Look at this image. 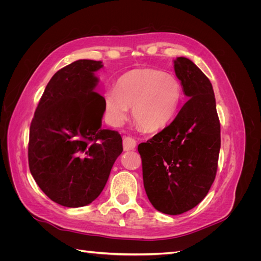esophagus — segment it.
I'll return each instance as SVG.
<instances>
[{
    "instance_id": "esophagus-1",
    "label": "esophagus",
    "mask_w": 261,
    "mask_h": 261,
    "mask_svg": "<svg viewBox=\"0 0 261 261\" xmlns=\"http://www.w3.org/2000/svg\"><path fill=\"white\" fill-rule=\"evenodd\" d=\"M136 147V140L128 137V136H124L123 137V148L124 151H129V150H134Z\"/></svg>"
}]
</instances>
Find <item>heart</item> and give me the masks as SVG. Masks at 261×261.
I'll return each mask as SVG.
<instances>
[{
    "instance_id": "b5f03b06",
    "label": "heart",
    "mask_w": 261,
    "mask_h": 261,
    "mask_svg": "<svg viewBox=\"0 0 261 261\" xmlns=\"http://www.w3.org/2000/svg\"><path fill=\"white\" fill-rule=\"evenodd\" d=\"M180 97V85L174 76L154 69L138 70L106 92V114L112 125H120L127 117L128 108L134 106L135 122L145 130L155 132L172 121Z\"/></svg>"
}]
</instances>
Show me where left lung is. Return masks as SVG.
<instances>
[{
    "mask_svg": "<svg viewBox=\"0 0 261 261\" xmlns=\"http://www.w3.org/2000/svg\"><path fill=\"white\" fill-rule=\"evenodd\" d=\"M173 62L188 100L169 126L138 145V152L149 201L158 211L176 216L207 196L217 174L221 136L208 77L187 58Z\"/></svg>",
    "mask_w": 261,
    "mask_h": 261,
    "instance_id": "1",
    "label": "left lung"
}]
</instances>
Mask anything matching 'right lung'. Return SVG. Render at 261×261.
I'll return each mask as SVG.
<instances>
[{
    "label": "right lung",
    "instance_id": "right-lung-1",
    "mask_svg": "<svg viewBox=\"0 0 261 261\" xmlns=\"http://www.w3.org/2000/svg\"><path fill=\"white\" fill-rule=\"evenodd\" d=\"M101 61L78 60L46 85L30 125L31 175L51 200L68 208L91 203L123 151L122 137L102 129L105 98L94 91Z\"/></svg>",
    "mask_w": 261,
    "mask_h": 261
}]
</instances>
